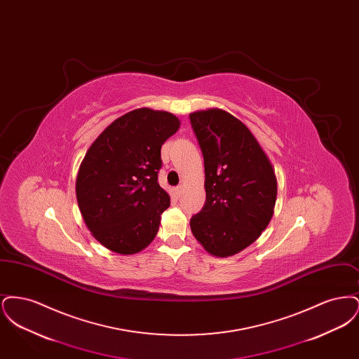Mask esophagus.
<instances>
[{"instance_id": "esophagus-1", "label": "esophagus", "mask_w": 359, "mask_h": 359, "mask_svg": "<svg viewBox=\"0 0 359 359\" xmlns=\"http://www.w3.org/2000/svg\"><path fill=\"white\" fill-rule=\"evenodd\" d=\"M182 192H183V187H182V186H177V187L173 188V194H175L176 198H180Z\"/></svg>"}]
</instances>
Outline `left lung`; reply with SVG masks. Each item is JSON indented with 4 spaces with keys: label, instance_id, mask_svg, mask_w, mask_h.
Listing matches in <instances>:
<instances>
[{
    "label": "left lung",
    "instance_id": "8db88e82",
    "mask_svg": "<svg viewBox=\"0 0 359 359\" xmlns=\"http://www.w3.org/2000/svg\"><path fill=\"white\" fill-rule=\"evenodd\" d=\"M205 160V203L191 231L215 257L237 255L256 241L273 215L277 180L256 137L221 109L189 114Z\"/></svg>",
    "mask_w": 359,
    "mask_h": 359
}]
</instances>
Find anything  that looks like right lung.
Instances as JSON below:
<instances>
[{"label": "right lung", "mask_w": 359, "mask_h": 359, "mask_svg": "<svg viewBox=\"0 0 359 359\" xmlns=\"http://www.w3.org/2000/svg\"><path fill=\"white\" fill-rule=\"evenodd\" d=\"M180 121L168 111L136 109L110 123L88 148L76 177V199L94 238L120 255L154 241L170 195L157 182L161 145Z\"/></svg>", "instance_id": "1"}]
</instances>
